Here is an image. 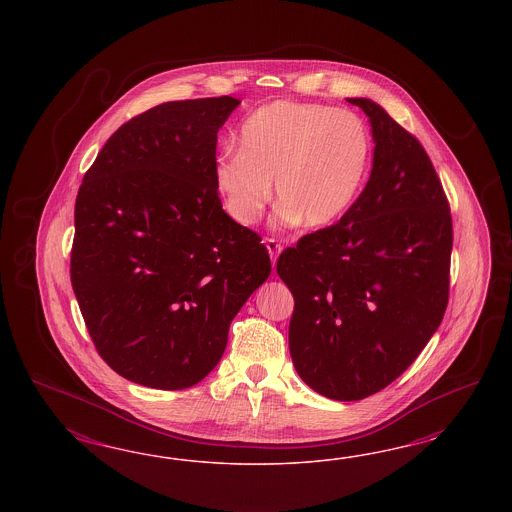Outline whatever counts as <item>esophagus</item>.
I'll return each mask as SVG.
<instances>
[{
    "instance_id": "34e87169",
    "label": "esophagus",
    "mask_w": 512,
    "mask_h": 512,
    "mask_svg": "<svg viewBox=\"0 0 512 512\" xmlns=\"http://www.w3.org/2000/svg\"><path fill=\"white\" fill-rule=\"evenodd\" d=\"M264 244H266V249H268V253H270L272 264H276V259H278V255L281 253L283 246L279 244L278 240H274V238H266Z\"/></svg>"
}]
</instances>
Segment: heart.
Here are the masks:
<instances>
[{"label": "heart", "instance_id": "obj_1", "mask_svg": "<svg viewBox=\"0 0 512 512\" xmlns=\"http://www.w3.org/2000/svg\"><path fill=\"white\" fill-rule=\"evenodd\" d=\"M370 161L372 137L357 112L279 99L244 122L240 152L217 157L214 182L240 225L261 219L276 182L281 223L325 229L357 201Z\"/></svg>", "mask_w": 512, "mask_h": 512}]
</instances>
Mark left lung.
<instances>
[{"label": "left lung", "mask_w": 512, "mask_h": 512, "mask_svg": "<svg viewBox=\"0 0 512 512\" xmlns=\"http://www.w3.org/2000/svg\"><path fill=\"white\" fill-rule=\"evenodd\" d=\"M370 180L338 223L279 255L295 298L289 351L302 381L338 402L368 398L419 357L449 304V199L415 135L370 99Z\"/></svg>", "instance_id": "1"}]
</instances>
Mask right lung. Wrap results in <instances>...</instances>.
Listing matches in <instances>:
<instances>
[{"label": "right lung", "instance_id": "obj_1", "mask_svg": "<svg viewBox=\"0 0 512 512\" xmlns=\"http://www.w3.org/2000/svg\"><path fill=\"white\" fill-rule=\"evenodd\" d=\"M238 103L221 95L142 112L114 131L78 189V308L99 357L142 387L204 379L270 276L261 236L225 214L214 182L217 131Z\"/></svg>", "mask_w": 512, "mask_h": 512}]
</instances>
